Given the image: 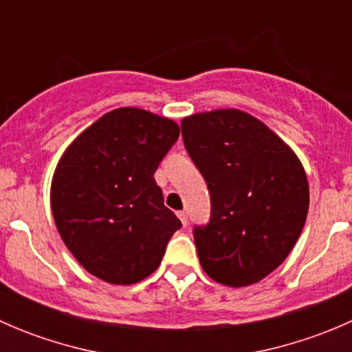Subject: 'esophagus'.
I'll use <instances>...</instances> for the list:
<instances>
[{
    "mask_svg": "<svg viewBox=\"0 0 352 352\" xmlns=\"http://www.w3.org/2000/svg\"><path fill=\"white\" fill-rule=\"evenodd\" d=\"M177 216H179V219L182 221V225L187 226V223H189V219H187V212L186 211H179V212H177Z\"/></svg>",
    "mask_w": 352,
    "mask_h": 352,
    "instance_id": "obj_1",
    "label": "esophagus"
}]
</instances>
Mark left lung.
I'll return each instance as SVG.
<instances>
[{"label": "left lung", "instance_id": "obj_1", "mask_svg": "<svg viewBox=\"0 0 352 352\" xmlns=\"http://www.w3.org/2000/svg\"><path fill=\"white\" fill-rule=\"evenodd\" d=\"M182 138L211 194V218L194 228L199 262L225 286L258 283L285 262L310 204L294 151L239 109L182 119Z\"/></svg>", "mask_w": 352, "mask_h": 352}]
</instances>
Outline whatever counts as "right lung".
I'll return each mask as SVG.
<instances>
[{
  "instance_id": "obj_1",
  "label": "right lung",
  "mask_w": 352,
  "mask_h": 352,
  "mask_svg": "<svg viewBox=\"0 0 352 352\" xmlns=\"http://www.w3.org/2000/svg\"><path fill=\"white\" fill-rule=\"evenodd\" d=\"M172 119L122 107L102 116L63 153L51 208L63 242L90 274L134 285L156 271L182 226L155 172L179 140Z\"/></svg>"
}]
</instances>
